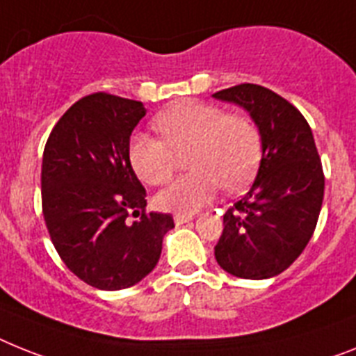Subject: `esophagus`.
Returning a JSON list of instances; mask_svg holds the SVG:
<instances>
[{"label": "esophagus", "mask_w": 356, "mask_h": 356, "mask_svg": "<svg viewBox=\"0 0 356 356\" xmlns=\"http://www.w3.org/2000/svg\"><path fill=\"white\" fill-rule=\"evenodd\" d=\"M173 220H175V224H177V226H181V224L190 222V220H192V215H175V217H173Z\"/></svg>", "instance_id": "obj_1"}]
</instances>
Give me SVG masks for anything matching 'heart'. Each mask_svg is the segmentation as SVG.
Listing matches in <instances>:
<instances>
[{
    "label": "heart",
    "mask_w": 356,
    "mask_h": 356,
    "mask_svg": "<svg viewBox=\"0 0 356 356\" xmlns=\"http://www.w3.org/2000/svg\"><path fill=\"white\" fill-rule=\"evenodd\" d=\"M154 127L163 139L136 134L128 145L130 166L143 183H168L177 170V155L190 150L186 166L192 172L155 195V204L164 211L195 213L213 201L220 186L241 192L261 163L262 137L255 121L215 104L177 101L155 115Z\"/></svg>",
    "instance_id": "b5f03b06"
}]
</instances>
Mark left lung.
Listing matches in <instances>:
<instances>
[{"label": "left lung", "mask_w": 356, "mask_h": 356, "mask_svg": "<svg viewBox=\"0 0 356 356\" xmlns=\"http://www.w3.org/2000/svg\"><path fill=\"white\" fill-rule=\"evenodd\" d=\"M243 106L262 137V159L250 192L224 213L215 259L241 279H270L307 246L324 199V172L312 128L284 97L243 83L215 92Z\"/></svg>", "instance_id": "obj_1"}]
</instances>
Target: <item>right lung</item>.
<instances>
[{
    "instance_id": "add662e5",
    "label": "right lung",
    "mask_w": 356,
    "mask_h": 356,
    "mask_svg": "<svg viewBox=\"0 0 356 356\" xmlns=\"http://www.w3.org/2000/svg\"><path fill=\"white\" fill-rule=\"evenodd\" d=\"M145 113L141 101L97 92L72 104L44 145L41 199L54 248L72 273L104 291L145 279L173 228L170 213H146L128 159Z\"/></svg>"
}]
</instances>
